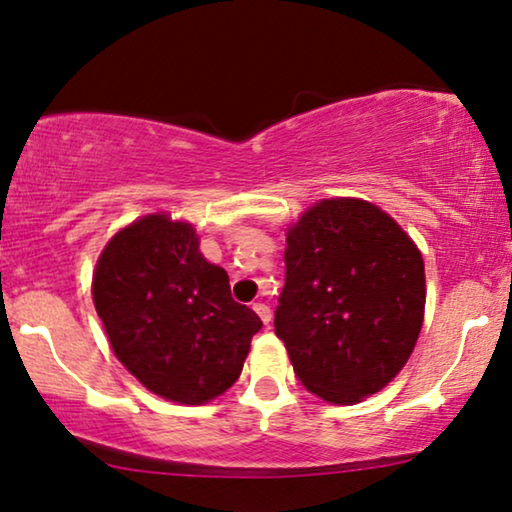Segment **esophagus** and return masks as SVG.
Listing matches in <instances>:
<instances>
[{
	"label": "esophagus",
	"mask_w": 512,
	"mask_h": 512,
	"mask_svg": "<svg viewBox=\"0 0 512 512\" xmlns=\"http://www.w3.org/2000/svg\"><path fill=\"white\" fill-rule=\"evenodd\" d=\"M252 309H255L257 316L262 318V323H264V325H269V323H271V309H269L267 304L257 302V304H252Z\"/></svg>",
	"instance_id": "obj_1"
}]
</instances>
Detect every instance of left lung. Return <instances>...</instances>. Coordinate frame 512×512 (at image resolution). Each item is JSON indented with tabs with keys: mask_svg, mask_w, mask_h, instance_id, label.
Masks as SVG:
<instances>
[{
	"mask_svg": "<svg viewBox=\"0 0 512 512\" xmlns=\"http://www.w3.org/2000/svg\"><path fill=\"white\" fill-rule=\"evenodd\" d=\"M421 252L384 210L325 199L288 229L274 327L297 379L335 405L384 388L424 323Z\"/></svg>",
	"mask_w": 512,
	"mask_h": 512,
	"instance_id": "left-lung-1",
	"label": "left lung"
}]
</instances>
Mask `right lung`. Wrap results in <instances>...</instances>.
I'll list each match as a JSON object with an SVG mask.
<instances>
[{"mask_svg": "<svg viewBox=\"0 0 512 512\" xmlns=\"http://www.w3.org/2000/svg\"><path fill=\"white\" fill-rule=\"evenodd\" d=\"M93 304L117 358L149 391L201 405L238 379L262 320L231 299L229 276L199 250L196 229L145 215L105 245Z\"/></svg>", "mask_w": 512, "mask_h": 512, "instance_id": "obj_1", "label": "right lung"}]
</instances>
